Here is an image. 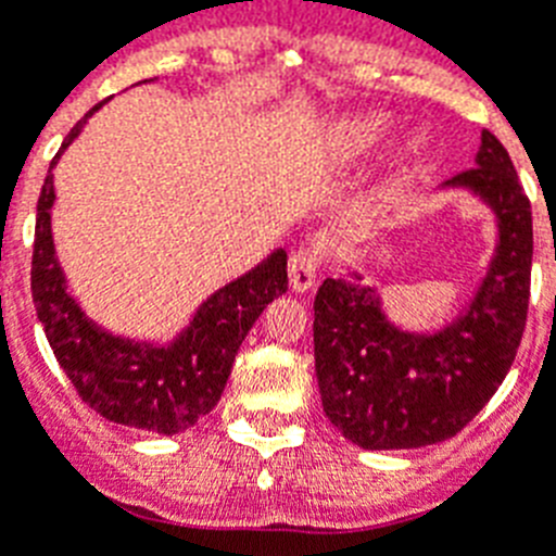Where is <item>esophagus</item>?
<instances>
[{"label":"esophagus","mask_w":556,"mask_h":556,"mask_svg":"<svg viewBox=\"0 0 556 556\" xmlns=\"http://www.w3.org/2000/svg\"><path fill=\"white\" fill-rule=\"evenodd\" d=\"M317 275H320V250L312 244H301L289 255V283L294 292H306L314 287Z\"/></svg>","instance_id":"34e87169"}]
</instances>
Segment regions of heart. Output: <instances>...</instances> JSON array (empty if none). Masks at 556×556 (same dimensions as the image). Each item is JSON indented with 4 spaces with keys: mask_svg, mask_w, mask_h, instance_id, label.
Listing matches in <instances>:
<instances>
[{
    "mask_svg": "<svg viewBox=\"0 0 556 556\" xmlns=\"http://www.w3.org/2000/svg\"><path fill=\"white\" fill-rule=\"evenodd\" d=\"M381 136H384V125H381V122L376 119L353 122V125H348L345 130H342V152L351 155V159H356V155L370 150L372 144H378Z\"/></svg>",
    "mask_w": 556,
    "mask_h": 556,
    "instance_id": "1",
    "label": "heart"
}]
</instances>
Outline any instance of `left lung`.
I'll return each mask as SVG.
<instances>
[{"instance_id":"8db88e82","label":"left lung","mask_w":556,"mask_h":556,"mask_svg":"<svg viewBox=\"0 0 556 556\" xmlns=\"http://www.w3.org/2000/svg\"><path fill=\"white\" fill-rule=\"evenodd\" d=\"M468 186L498 217V248L468 312L431 337L387 320L376 292L326 278L314 298V367L328 420L367 451L451 440L484 409L518 353L532 281V205L509 152L481 132Z\"/></svg>"}]
</instances>
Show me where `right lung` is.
Wrapping results in <instances>:
<instances>
[{"label": "right lung", "mask_w": 556, "mask_h": 556, "mask_svg": "<svg viewBox=\"0 0 556 556\" xmlns=\"http://www.w3.org/2000/svg\"><path fill=\"white\" fill-rule=\"evenodd\" d=\"M102 105L105 100L97 102L68 130L49 164L36 214V244L29 273L33 301L58 365L91 409L100 412L105 420L130 429L178 434L217 406L242 339L267 303L287 292V253L278 250L239 281L211 294L194 314L191 326L166 348L113 337L97 328L66 292V278L52 244L49 211L55 203L52 169L61 152L77 139L88 116Z\"/></svg>", "instance_id": "1"}]
</instances>
